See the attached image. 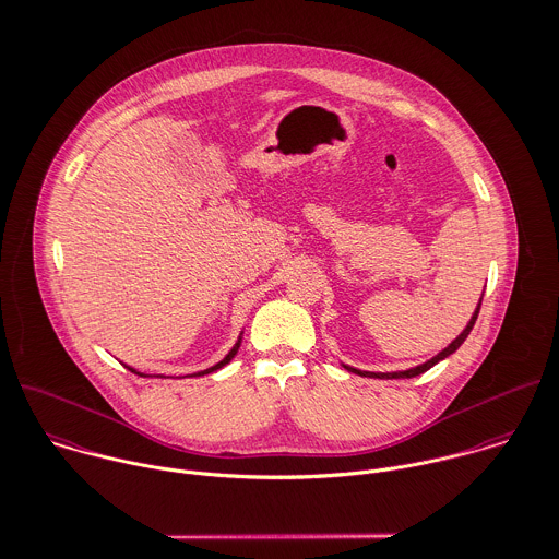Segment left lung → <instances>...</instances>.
<instances>
[{
  "instance_id": "left-lung-1",
  "label": "left lung",
  "mask_w": 559,
  "mask_h": 559,
  "mask_svg": "<svg viewBox=\"0 0 559 559\" xmlns=\"http://www.w3.org/2000/svg\"><path fill=\"white\" fill-rule=\"evenodd\" d=\"M479 309H481V305L477 307V311H475V316H473V320L468 322V326L464 329V333L449 346V348H444L438 357H433L431 361H427V364H423V366H418V368H412V370H405V372H392V374H377V372H361V370H355V368H348L350 372H355V374H361V377H372V379H412V377H418V374H423V372H427L431 366H436L438 361H442L444 357H449V355H453L464 342H466V337H468V333L473 331V326H475V322H477V316H479Z\"/></svg>"
}]
</instances>
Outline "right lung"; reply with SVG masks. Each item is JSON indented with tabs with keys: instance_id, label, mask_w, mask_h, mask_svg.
Masks as SVG:
<instances>
[{
	"instance_id": "1",
	"label": "right lung",
	"mask_w": 559,
	"mask_h": 559,
	"mask_svg": "<svg viewBox=\"0 0 559 559\" xmlns=\"http://www.w3.org/2000/svg\"><path fill=\"white\" fill-rule=\"evenodd\" d=\"M237 348H239V342H237V344H235V348H233V350H230V353H228V355H226V359H224V361H219V364H217V366H213V368H209V370H204V372H198V377H202V374H209V372H213V370H219V368H222V366H226V364H228V361H230V359H233V357H235V353H237ZM130 370H132V368H130ZM132 372H134V370H132ZM141 377H143V374H141Z\"/></svg>"
}]
</instances>
